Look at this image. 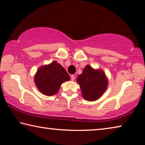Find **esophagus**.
<instances>
[{
    "instance_id": "esophagus-1",
    "label": "esophagus",
    "mask_w": 145,
    "mask_h": 145,
    "mask_svg": "<svg viewBox=\"0 0 145 145\" xmlns=\"http://www.w3.org/2000/svg\"><path fill=\"white\" fill-rule=\"evenodd\" d=\"M71 79H72V81H74V79L75 78V75H71Z\"/></svg>"
}]
</instances>
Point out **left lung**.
I'll list each match as a JSON object with an SVG mask.
<instances>
[{"label": "left lung", "instance_id": "1", "mask_svg": "<svg viewBox=\"0 0 145 145\" xmlns=\"http://www.w3.org/2000/svg\"><path fill=\"white\" fill-rule=\"evenodd\" d=\"M77 81L83 98L87 101H94L100 98L107 86L105 73L100 70H95L89 65L85 67Z\"/></svg>", "mask_w": 145, "mask_h": 145}]
</instances>
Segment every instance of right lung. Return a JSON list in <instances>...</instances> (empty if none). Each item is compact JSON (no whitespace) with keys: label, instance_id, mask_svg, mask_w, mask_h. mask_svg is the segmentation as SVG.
Here are the masks:
<instances>
[{"label":"right lung","instance_id":"add662e5","mask_svg":"<svg viewBox=\"0 0 145 145\" xmlns=\"http://www.w3.org/2000/svg\"><path fill=\"white\" fill-rule=\"evenodd\" d=\"M64 68L57 61L42 66L38 69L34 82L39 90L46 96H52L59 91L62 83L70 80Z\"/></svg>","mask_w":145,"mask_h":145}]
</instances>
